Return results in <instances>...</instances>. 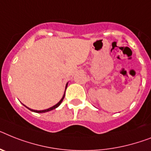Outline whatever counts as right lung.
I'll use <instances>...</instances> for the list:
<instances>
[{"mask_svg":"<svg viewBox=\"0 0 151 151\" xmlns=\"http://www.w3.org/2000/svg\"><path fill=\"white\" fill-rule=\"evenodd\" d=\"M67 86H68V83H67L66 84V86H65V89H66V88H67ZM64 97H65V94L64 95H63V96H62V99H61V100L59 101V102H58V103H57V104H55V106H52V107H50V108H48V109H44V110H35V109H30V108H28V107H27V108H28V109H30V110H32V111H33V112H35V113H46V112H48V111H51V110H52V109H55V108H57V107L58 106L60 105L61 103H62V100H63V99H64Z\"/></svg>","mask_w":151,"mask_h":151,"instance_id":"right-lung-1","label":"right lung"}]
</instances>
